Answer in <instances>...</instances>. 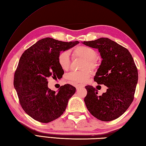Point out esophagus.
Listing matches in <instances>:
<instances>
[{
	"label": "esophagus",
	"instance_id": "obj_1",
	"mask_svg": "<svg viewBox=\"0 0 146 146\" xmlns=\"http://www.w3.org/2000/svg\"><path fill=\"white\" fill-rule=\"evenodd\" d=\"M83 86H84L83 85H82V84H78V85H76V88L77 90H78L79 88H80L81 87H83Z\"/></svg>",
	"mask_w": 146,
	"mask_h": 146
}]
</instances>
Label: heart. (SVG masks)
I'll return each instance as SVG.
<instances>
[{"label":"heart","mask_w":146,"mask_h":146,"mask_svg":"<svg viewBox=\"0 0 146 146\" xmlns=\"http://www.w3.org/2000/svg\"><path fill=\"white\" fill-rule=\"evenodd\" d=\"M97 52L92 48L86 46H79L73 50V56L74 57H80L84 59L83 67L84 68H90L95 69L97 67V60L95 56ZM58 63L62 69L67 70L69 69L71 64V58L70 53L68 51L60 52L58 56ZM92 75V72L89 69L82 71L74 70L67 74V79L72 84L84 83Z\"/></svg>","instance_id":"obj_1"}]
</instances>
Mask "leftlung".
I'll use <instances>...</instances> for the list:
<instances>
[{
  "label": "left lung",
  "instance_id": "1",
  "mask_svg": "<svg viewBox=\"0 0 146 146\" xmlns=\"http://www.w3.org/2000/svg\"><path fill=\"white\" fill-rule=\"evenodd\" d=\"M84 45L98 49L102 58L94 77L98 84L108 88L98 96L92 86H85L84 102L93 116L110 121L121 116L131 105L138 81V71L133 57L127 49L108 38L84 41Z\"/></svg>",
  "mask_w": 146,
  "mask_h": 146
}]
</instances>
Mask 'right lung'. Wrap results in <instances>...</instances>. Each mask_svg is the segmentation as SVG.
<instances>
[{
  "mask_svg": "<svg viewBox=\"0 0 146 146\" xmlns=\"http://www.w3.org/2000/svg\"><path fill=\"white\" fill-rule=\"evenodd\" d=\"M79 41L62 42L46 37L24 51L14 76V86L20 105L33 119L47 123L64 113L76 88L69 84L60 88L58 92L48 86V78H62L64 71L58 63V56L78 44Z\"/></svg>",
  "mask_w": 146,
  "mask_h": 146,
  "instance_id": "obj_1",
  "label": "right lung"
}]
</instances>
